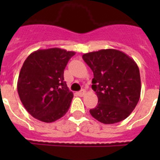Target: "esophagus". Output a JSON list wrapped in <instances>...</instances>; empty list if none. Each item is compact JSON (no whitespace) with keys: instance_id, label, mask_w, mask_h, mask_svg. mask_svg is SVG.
<instances>
[{"instance_id":"obj_1","label":"esophagus","mask_w":160,"mask_h":160,"mask_svg":"<svg viewBox=\"0 0 160 160\" xmlns=\"http://www.w3.org/2000/svg\"><path fill=\"white\" fill-rule=\"evenodd\" d=\"M85 93H86L85 90H81L80 91H79V92H78V95H80V96H83V95H85Z\"/></svg>"}]
</instances>
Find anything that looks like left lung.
<instances>
[{
	"mask_svg": "<svg viewBox=\"0 0 160 160\" xmlns=\"http://www.w3.org/2000/svg\"><path fill=\"white\" fill-rule=\"evenodd\" d=\"M83 60L92 70V90L98 97L90 114L103 124L126 119L139 102L141 81L138 65L118 50L106 49L84 54Z\"/></svg>",
	"mask_w": 160,
	"mask_h": 160,
	"instance_id": "obj_1",
	"label": "left lung"
}]
</instances>
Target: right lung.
Here are the masks:
<instances>
[{
	"label": "right lung",
	"mask_w": 160,
	"mask_h": 160,
	"mask_svg": "<svg viewBox=\"0 0 160 160\" xmlns=\"http://www.w3.org/2000/svg\"><path fill=\"white\" fill-rule=\"evenodd\" d=\"M74 51L50 48L34 51L21 69L17 90L31 115L51 123L66 114L73 99L64 81V70Z\"/></svg>",
	"instance_id": "right-lung-1"
}]
</instances>
